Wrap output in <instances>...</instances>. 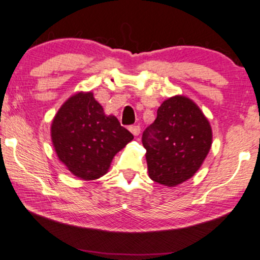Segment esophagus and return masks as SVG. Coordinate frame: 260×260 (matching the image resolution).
I'll return each mask as SVG.
<instances>
[{"mask_svg":"<svg viewBox=\"0 0 260 260\" xmlns=\"http://www.w3.org/2000/svg\"><path fill=\"white\" fill-rule=\"evenodd\" d=\"M128 129L131 131V133L133 134L134 137H138V135L140 134V127L139 126H129Z\"/></svg>","mask_w":260,"mask_h":260,"instance_id":"esophagus-1","label":"esophagus"}]
</instances>
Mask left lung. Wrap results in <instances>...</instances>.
Segmentation results:
<instances>
[{
  "label": "left lung",
  "instance_id": "8db88e82",
  "mask_svg": "<svg viewBox=\"0 0 260 260\" xmlns=\"http://www.w3.org/2000/svg\"><path fill=\"white\" fill-rule=\"evenodd\" d=\"M148 175L173 187L192 178L212 145L210 122L191 99L175 95L161 104L156 119L142 133Z\"/></svg>",
  "mask_w": 260,
  "mask_h": 260
}]
</instances>
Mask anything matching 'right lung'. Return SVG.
<instances>
[{
  "instance_id": "obj_1",
  "label": "right lung",
  "mask_w": 260,
  "mask_h": 260,
  "mask_svg": "<svg viewBox=\"0 0 260 260\" xmlns=\"http://www.w3.org/2000/svg\"><path fill=\"white\" fill-rule=\"evenodd\" d=\"M50 135L60 161L83 180L107 173L114 155L134 138L114 115L105 114L92 92L73 95L61 106Z\"/></svg>"
}]
</instances>
